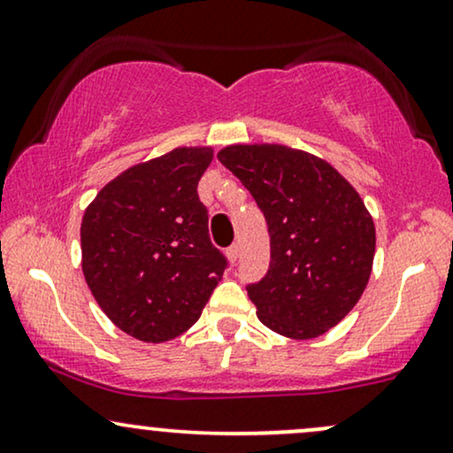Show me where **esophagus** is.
Returning <instances> with one entry per match:
<instances>
[{
    "label": "esophagus",
    "instance_id": "34e87169",
    "mask_svg": "<svg viewBox=\"0 0 453 453\" xmlns=\"http://www.w3.org/2000/svg\"><path fill=\"white\" fill-rule=\"evenodd\" d=\"M238 257H241V247H238V244H232V247L227 249V259H230L232 264H236Z\"/></svg>",
    "mask_w": 453,
    "mask_h": 453
}]
</instances>
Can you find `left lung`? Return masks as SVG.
I'll use <instances>...</instances> for the list:
<instances>
[{"mask_svg": "<svg viewBox=\"0 0 453 453\" xmlns=\"http://www.w3.org/2000/svg\"><path fill=\"white\" fill-rule=\"evenodd\" d=\"M264 212L270 270L247 287L257 319L312 340L361 299L373 268L375 226L357 189L323 157L280 143H236L217 154Z\"/></svg>", "mask_w": 453, "mask_h": 453, "instance_id": "8db88e82", "label": "left lung"}]
</instances>
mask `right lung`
Returning a JSON list of instances; mask_svg holds the SVG:
<instances>
[{
    "label": "right lung",
    "instance_id": "right-lung-1",
    "mask_svg": "<svg viewBox=\"0 0 453 453\" xmlns=\"http://www.w3.org/2000/svg\"><path fill=\"white\" fill-rule=\"evenodd\" d=\"M212 147H177L119 173L81 217V272L107 319L160 344L200 319L226 257L211 244L200 177Z\"/></svg>",
    "mask_w": 453,
    "mask_h": 453
}]
</instances>
